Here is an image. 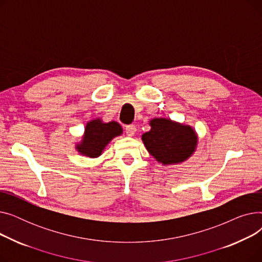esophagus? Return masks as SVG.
<instances>
[{"label": "esophagus", "mask_w": 262, "mask_h": 262, "mask_svg": "<svg viewBox=\"0 0 262 262\" xmlns=\"http://www.w3.org/2000/svg\"><path fill=\"white\" fill-rule=\"evenodd\" d=\"M136 130H137V128H136V126L134 125V124H132V125H127L125 127V133H126V135L128 137H133L136 134Z\"/></svg>", "instance_id": "esophagus-1"}]
</instances>
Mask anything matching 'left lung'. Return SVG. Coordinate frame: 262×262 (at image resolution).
Segmentation results:
<instances>
[{
	"label": "left lung",
	"instance_id": "8db88e82",
	"mask_svg": "<svg viewBox=\"0 0 262 262\" xmlns=\"http://www.w3.org/2000/svg\"><path fill=\"white\" fill-rule=\"evenodd\" d=\"M150 129L142 135V141L157 161L163 164L180 163L188 159L195 150L198 138L188 125L170 119H153Z\"/></svg>",
	"mask_w": 262,
	"mask_h": 262
}]
</instances>
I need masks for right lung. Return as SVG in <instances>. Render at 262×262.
I'll use <instances>...</instances> for the list:
<instances>
[{
	"mask_svg": "<svg viewBox=\"0 0 262 262\" xmlns=\"http://www.w3.org/2000/svg\"><path fill=\"white\" fill-rule=\"evenodd\" d=\"M122 134V127L119 123L112 121L103 123L100 119L87 123L85 135L76 148L81 155L94 158L102 154L105 146L113 138Z\"/></svg>",
	"mask_w": 262,
	"mask_h": 262,
	"instance_id": "add662e5",
	"label": "right lung"
}]
</instances>
